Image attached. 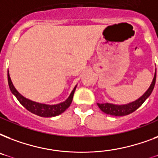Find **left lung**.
<instances>
[{
	"label": "left lung",
	"instance_id": "left-lung-1",
	"mask_svg": "<svg viewBox=\"0 0 158 158\" xmlns=\"http://www.w3.org/2000/svg\"><path fill=\"white\" fill-rule=\"evenodd\" d=\"M156 75H157V72H155L154 78L152 79V84L148 89L137 100L130 102V103L124 104V105H115V104L107 103V102L106 103H98V107L106 114L115 115V116H123V115H129L130 113L134 112L151 95L152 90L154 89L155 83H156Z\"/></svg>",
	"mask_w": 158,
	"mask_h": 158
}]
</instances>
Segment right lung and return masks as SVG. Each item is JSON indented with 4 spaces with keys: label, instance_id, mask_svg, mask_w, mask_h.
<instances>
[{
    "label": "right lung",
    "instance_id": "obj_1",
    "mask_svg": "<svg viewBox=\"0 0 158 158\" xmlns=\"http://www.w3.org/2000/svg\"><path fill=\"white\" fill-rule=\"evenodd\" d=\"M8 84L10 89L11 93L15 96V98L18 99V101L20 102V104L29 110L30 112L38 115L42 117H52V116H56V115L61 114L66 110L67 108L69 107L73 100V96H74V91L76 89L77 85L74 88V89L72 90L71 94L69 96V98L63 102H60L59 104H56V105H48V104H43V103H39V102H36L32 100L26 98L23 95H21L19 93L15 86L12 84L11 81L10 77L8 71Z\"/></svg>",
    "mask_w": 158,
    "mask_h": 158
}]
</instances>
